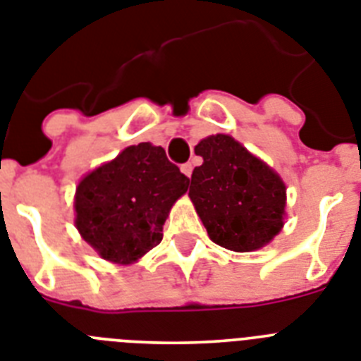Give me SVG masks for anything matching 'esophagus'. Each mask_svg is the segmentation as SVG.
<instances>
[{
	"label": "esophagus",
	"mask_w": 361,
	"mask_h": 361,
	"mask_svg": "<svg viewBox=\"0 0 361 361\" xmlns=\"http://www.w3.org/2000/svg\"><path fill=\"white\" fill-rule=\"evenodd\" d=\"M180 169H181V172H183V174L187 176V178H190V174H192V163H190V161L183 163V165H181Z\"/></svg>",
	"instance_id": "esophagus-1"
}]
</instances>
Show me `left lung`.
I'll use <instances>...</instances> for the list:
<instances>
[{
	"instance_id": "1",
	"label": "left lung",
	"mask_w": 361,
	"mask_h": 361,
	"mask_svg": "<svg viewBox=\"0 0 361 361\" xmlns=\"http://www.w3.org/2000/svg\"><path fill=\"white\" fill-rule=\"evenodd\" d=\"M195 152L204 163L192 171L189 196L211 240L233 251L268 244L283 227V180L229 135L202 139Z\"/></svg>"
}]
</instances>
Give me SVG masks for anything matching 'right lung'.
Here are the masks:
<instances>
[{
	"mask_svg": "<svg viewBox=\"0 0 361 361\" xmlns=\"http://www.w3.org/2000/svg\"><path fill=\"white\" fill-rule=\"evenodd\" d=\"M187 187L161 147L134 145L78 183L75 224L102 259L130 264L161 242L166 214Z\"/></svg>",
	"mask_w": 361,
	"mask_h": 361,
	"instance_id": "obj_1",
	"label": "right lung"
}]
</instances>
